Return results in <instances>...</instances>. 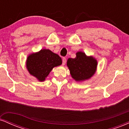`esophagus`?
<instances>
[{"label": "esophagus", "instance_id": "1", "mask_svg": "<svg viewBox=\"0 0 129 129\" xmlns=\"http://www.w3.org/2000/svg\"><path fill=\"white\" fill-rule=\"evenodd\" d=\"M66 58L63 57L62 58V65L63 66H64V65L66 64Z\"/></svg>", "mask_w": 129, "mask_h": 129}]
</instances>
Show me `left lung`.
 Listing matches in <instances>:
<instances>
[{
    "label": "left lung",
    "mask_w": 129,
    "mask_h": 129,
    "mask_svg": "<svg viewBox=\"0 0 129 129\" xmlns=\"http://www.w3.org/2000/svg\"><path fill=\"white\" fill-rule=\"evenodd\" d=\"M75 58H69L67 66L72 78L76 82L90 79L97 70L98 61L92 56H87L82 51H78Z\"/></svg>",
    "instance_id": "8db88e82"
}]
</instances>
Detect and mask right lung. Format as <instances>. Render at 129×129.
<instances>
[{
  "label": "right lung",
  "instance_id": "right-lung-1",
  "mask_svg": "<svg viewBox=\"0 0 129 129\" xmlns=\"http://www.w3.org/2000/svg\"><path fill=\"white\" fill-rule=\"evenodd\" d=\"M62 59L58 54L49 49H42L28 56L26 67L29 73L40 82H43L53 69L62 64Z\"/></svg>",
  "mask_w": 129,
  "mask_h": 129
}]
</instances>
